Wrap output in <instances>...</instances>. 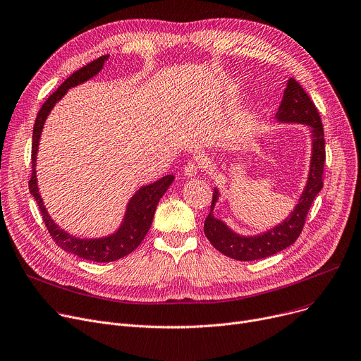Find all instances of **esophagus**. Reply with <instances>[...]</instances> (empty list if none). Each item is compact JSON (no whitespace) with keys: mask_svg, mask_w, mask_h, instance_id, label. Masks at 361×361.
<instances>
[{"mask_svg":"<svg viewBox=\"0 0 361 361\" xmlns=\"http://www.w3.org/2000/svg\"><path fill=\"white\" fill-rule=\"evenodd\" d=\"M199 165L197 164H195V162H190V164H187L185 166H184V170H183V173H184V176L187 177V178H193V177H196L197 174H199Z\"/></svg>","mask_w":361,"mask_h":361,"instance_id":"esophagus-1","label":"esophagus"}]
</instances>
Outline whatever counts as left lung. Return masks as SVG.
Here are the masks:
<instances>
[{
    "label": "left lung",
    "instance_id": "obj_1",
    "mask_svg": "<svg viewBox=\"0 0 361 361\" xmlns=\"http://www.w3.org/2000/svg\"><path fill=\"white\" fill-rule=\"evenodd\" d=\"M276 120L279 123H299L309 128L312 148L306 184L290 214L279 225L257 235L238 233L222 219L216 218L213 210L216 203L219 202L221 193L218 187L213 188L214 191L210 212L204 221V233L216 250L238 261L267 258L290 247L299 238L312 202L315 200L324 185L322 174L325 164V140L322 122L315 104L312 103L306 91L293 78L287 80L280 107L276 113Z\"/></svg>",
    "mask_w": 361,
    "mask_h": 361
}]
</instances>
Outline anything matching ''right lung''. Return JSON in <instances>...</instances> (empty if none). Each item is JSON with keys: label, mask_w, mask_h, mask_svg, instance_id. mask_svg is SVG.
Masks as SVG:
<instances>
[{"label": "right lung", "mask_w": 361, "mask_h": 361, "mask_svg": "<svg viewBox=\"0 0 361 361\" xmlns=\"http://www.w3.org/2000/svg\"><path fill=\"white\" fill-rule=\"evenodd\" d=\"M110 55H103L95 61L87 63L85 66L75 71L69 78H66L62 85L51 95L49 99L44 102L40 111L37 113L35 128H33V143H32V164H33V173L29 181L30 193L35 197L36 203L39 204L43 222L49 231L54 241L66 252L74 254L88 261L94 262H111L118 258H123L132 251H135L139 244L143 241V238L148 233L152 219L155 214V209L161 197L164 196L168 187L174 181V176H165L155 183L142 185L139 190L135 191V195L128 202L125 216L122 224L113 233L102 238H80L69 233L68 231L62 229L47 212L43 199L40 196L39 185H37V176H36V164H37V151L42 130L47 116L51 114L55 104L63 99V95L68 92L69 88H74L77 85L84 84L85 81L95 77L103 69L104 62L109 59Z\"/></svg>", "instance_id": "obj_1"}]
</instances>
